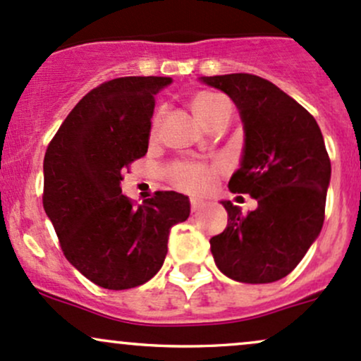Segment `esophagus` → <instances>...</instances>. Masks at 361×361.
Returning <instances> with one entry per match:
<instances>
[{"label": "esophagus", "mask_w": 361, "mask_h": 361, "mask_svg": "<svg viewBox=\"0 0 361 361\" xmlns=\"http://www.w3.org/2000/svg\"><path fill=\"white\" fill-rule=\"evenodd\" d=\"M190 207H192L193 212H197V211H200V209L205 207V202L200 199H190Z\"/></svg>", "instance_id": "34e87169"}]
</instances>
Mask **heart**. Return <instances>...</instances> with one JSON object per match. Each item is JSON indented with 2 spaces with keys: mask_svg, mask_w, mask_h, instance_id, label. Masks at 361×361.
Segmentation results:
<instances>
[{
  "mask_svg": "<svg viewBox=\"0 0 361 361\" xmlns=\"http://www.w3.org/2000/svg\"><path fill=\"white\" fill-rule=\"evenodd\" d=\"M226 106H229L228 101L214 92H200L192 99L193 113L197 114L202 125L207 126V128H211L212 123L221 116ZM159 120L161 116L157 114L154 118V128L159 125ZM217 173H219V166L197 164V162H181V164L174 166L173 169V176L178 187L192 193H202L211 188L216 181Z\"/></svg>",
  "mask_w": 361,
  "mask_h": 361,
  "instance_id": "b5f03b06",
  "label": "heart"
}]
</instances>
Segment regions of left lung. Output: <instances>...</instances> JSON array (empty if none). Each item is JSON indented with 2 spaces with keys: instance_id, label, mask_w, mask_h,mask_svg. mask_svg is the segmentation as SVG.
<instances>
[{
  "instance_id": "obj_1",
  "label": "left lung",
  "mask_w": 361,
  "mask_h": 361,
  "mask_svg": "<svg viewBox=\"0 0 361 361\" xmlns=\"http://www.w3.org/2000/svg\"><path fill=\"white\" fill-rule=\"evenodd\" d=\"M240 111L243 159L229 180L233 193L257 199L241 214L224 200L228 226L211 238L224 276L248 284L288 276L319 236L326 216L331 159L315 118L272 82L250 73L202 77Z\"/></svg>"
}]
</instances>
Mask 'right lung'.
Instances as JSON below:
<instances>
[{
    "instance_id": "add662e5",
    "label": "right lung",
    "mask_w": 361,
    "mask_h": 361,
    "mask_svg": "<svg viewBox=\"0 0 361 361\" xmlns=\"http://www.w3.org/2000/svg\"><path fill=\"white\" fill-rule=\"evenodd\" d=\"M169 77H121L70 111L44 156L42 205L66 260L106 290L157 274L169 229L190 216L188 197L156 192L138 207L121 195L123 171L147 154L156 94Z\"/></svg>"
}]
</instances>
